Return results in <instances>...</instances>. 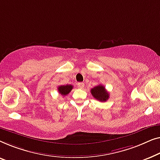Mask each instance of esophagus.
Wrapping results in <instances>:
<instances>
[{"mask_svg": "<svg viewBox=\"0 0 160 160\" xmlns=\"http://www.w3.org/2000/svg\"><path fill=\"white\" fill-rule=\"evenodd\" d=\"M84 86H85V84L83 82H78V88H80V89H82L83 88H84Z\"/></svg>", "mask_w": 160, "mask_h": 160, "instance_id": "1", "label": "esophagus"}]
</instances>
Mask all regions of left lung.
<instances>
[{
	"mask_svg": "<svg viewBox=\"0 0 160 160\" xmlns=\"http://www.w3.org/2000/svg\"><path fill=\"white\" fill-rule=\"evenodd\" d=\"M91 94L96 99L100 102H107L109 98V94L102 85H98L91 89Z\"/></svg>",
	"mask_w": 160,
	"mask_h": 160,
	"instance_id": "1",
	"label": "left lung"
}]
</instances>
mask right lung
Returning <instances> with one entry per match:
<instances>
[{"mask_svg":"<svg viewBox=\"0 0 160 160\" xmlns=\"http://www.w3.org/2000/svg\"><path fill=\"white\" fill-rule=\"evenodd\" d=\"M73 88V86L72 85H60L58 87V91L61 95L66 96L69 93V92Z\"/></svg>","mask_w":160,"mask_h":160,"instance_id":"right-lung-1","label":"right lung"}]
</instances>
